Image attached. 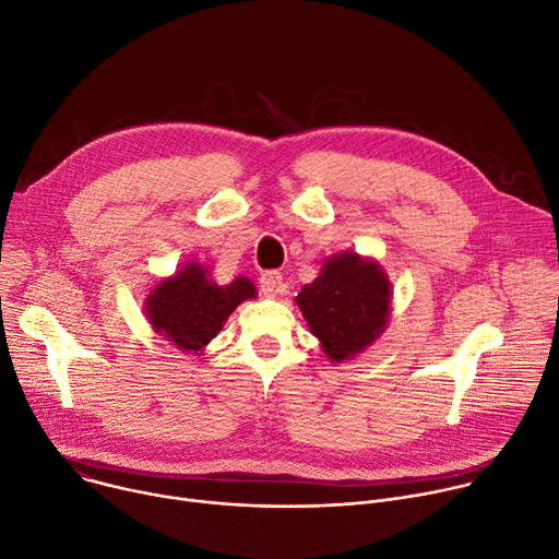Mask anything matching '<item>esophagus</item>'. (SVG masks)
<instances>
[{
	"instance_id": "34e87169",
	"label": "esophagus",
	"mask_w": 559,
	"mask_h": 559,
	"mask_svg": "<svg viewBox=\"0 0 559 559\" xmlns=\"http://www.w3.org/2000/svg\"><path fill=\"white\" fill-rule=\"evenodd\" d=\"M259 283H261V292L265 294V296H276V294H281L283 289H285V283H283V276L278 274V272H263L261 274V278H259Z\"/></svg>"
}]
</instances>
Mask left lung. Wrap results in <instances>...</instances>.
Here are the masks:
<instances>
[{
    "instance_id": "8db88e82",
    "label": "left lung",
    "mask_w": 559,
    "mask_h": 559,
    "mask_svg": "<svg viewBox=\"0 0 559 559\" xmlns=\"http://www.w3.org/2000/svg\"><path fill=\"white\" fill-rule=\"evenodd\" d=\"M389 281L373 261L338 254L305 285L296 302L330 360L341 362L369 347L389 318Z\"/></svg>"
}]
</instances>
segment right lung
<instances>
[{
	"label": "right lung",
	"instance_id": "right-lung-1",
	"mask_svg": "<svg viewBox=\"0 0 559 559\" xmlns=\"http://www.w3.org/2000/svg\"><path fill=\"white\" fill-rule=\"evenodd\" d=\"M257 287L238 276L229 285H216L207 270L188 263L173 278L158 283L147 298L150 325L186 352H201L223 328L238 302L254 298Z\"/></svg>",
	"mask_w": 559,
	"mask_h": 559
}]
</instances>
